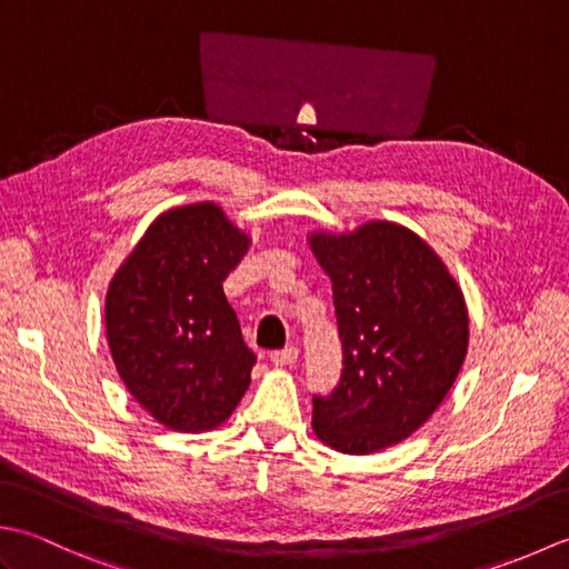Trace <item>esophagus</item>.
Listing matches in <instances>:
<instances>
[{
	"label": "esophagus",
	"instance_id": "obj_1",
	"mask_svg": "<svg viewBox=\"0 0 569 569\" xmlns=\"http://www.w3.org/2000/svg\"><path fill=\"white\" fill-rule=\"evenodd\" d=\"M296 359H298V349L296 347L278 349V352L271 355L273 367H291V365H296Z\"/></svg>",
	"mask_w": 569,
	"mask_h": 569
}]
</instances>
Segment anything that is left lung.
<instances>
[{
    "mask_svg": "<svg viewBox=\"0 0 569 569\" xmlns=\"http://www.w3.org/2000/svg\"><path fill=\"white\" fill-rule=\"evenodd\" d=\"M332 281L342 379L312 398L316 438L373 455L413 435L450 393L469 347L462 288L426 239L389 220L308 234Z\"/></svg>",
    "mask_w": 569,
    "mask_h": 569,
    "instance_id": "obj_1",
    "label": "left lung"
}]
</instances>
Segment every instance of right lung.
Here are the masks:
<instances>
[{"label": "right lung", "instance_id": "obj_1", "mask_svg": "<svg viewBox=\"0 0 569 569\" xmlns=\"http://www.w3.org/2000/svg\"><path fill=\"white\" fill-rule=\"evenodd\" d=\"M251 237L212 200L161 212L112 276L107 345L127 391L176 432L220 428L257 365L222 281Z\"/></svg>", "mask_w": 569, "mask_h": 569}]
</instances>
